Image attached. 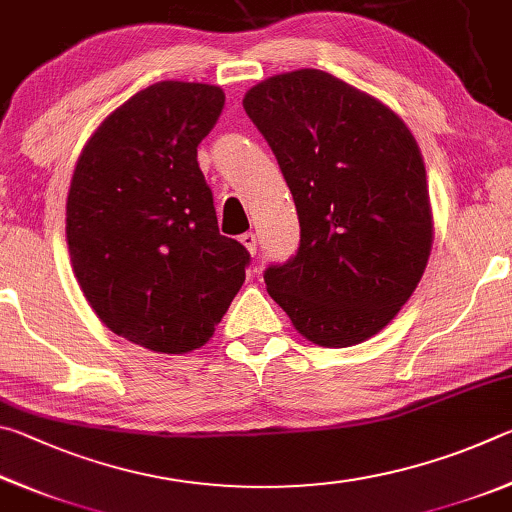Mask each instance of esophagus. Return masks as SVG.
<instances>
[{"label":"esophagus","instance_id":"1","mask_svg":"<svg viewBox=\"0 0 512 512\" xmlns=\"http://www.w3.org/2000/svg\"><path fill=\"white\" fill-rule=\"evenodd\" d=\"M239 241L246 246L250 255H257V235H253V232H246V235H241Z\"/></svg>","mask_w":512,"mask_h":512}]
</instances>
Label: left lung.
<instances>
[{
    "label": "left lung",
    "instance_id": "obj_1",
    "mask_svg": "<svg viewBox=\"0 0 512 512\" xmlns=\"http://www.w3.org/2000/svg\"><path fill=\"white\" fill-rule=\"evenodd\" d=\"M244 108L300 219L296 255L266 268L268 296L311 343L370 339L411 298L431 253L418 142L391 108L320 69L257 83Z\"/></svg>",
    "mask_w": 512,
    "mask_h": 512
}]
</instances>
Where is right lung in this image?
<instances>
[{"instance_id": "obj_1", "label": "right lung", "mask_w": 512, "mask_h": 512, "mask_svg": "<svg viewBox=\"0 0 512 512\" xmlns=\"http://www.w3.org/2000/svg\"><path fill=\"white\" fill-rule=\"evenodd\" d=\"M216 85L160 81L101 121L67 194L85 300L126 341L185 354L212 339L250 253L219 235L196 149L221 117Z\"/></svg>"}]
</instances>
